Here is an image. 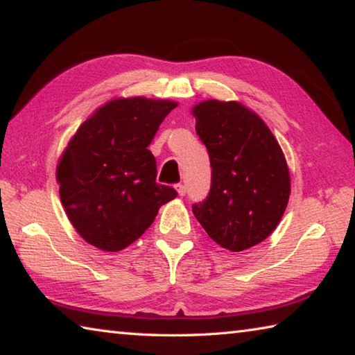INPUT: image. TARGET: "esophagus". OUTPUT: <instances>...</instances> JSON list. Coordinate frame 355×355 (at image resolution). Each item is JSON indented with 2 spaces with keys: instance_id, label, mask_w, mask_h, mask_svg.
<instances>
[{
  "instance_id": "34e87169",
  "label": "esophagus",
  "mask_w": 355,
  "mask_h": 355,
  "mask_svg": "<svg viewBox=\"0 0 355 355\" xmlns=\"http://www.w3.org/2000/svg\"><path fill=\"white\" fill-rule=\"evenodd\" d=\"M175 188H177L178 196H184V194H186V186H184L183 183H178V184L175 186Z\"/></svg>"
}]
</instances>
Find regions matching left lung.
<instances>
[{"mask_svg":"<svg viewBox=\"0 0 355 355\" xmlns=\"http://www.w3.org/2000/svg\"><path fill=\"white\" fill-rule=\"evenodd\" d=\"M192 116L211 164V188L192 213L220 248H254L275 230L290 199L284 152L268 125L238 101H202Z\"/></svg>","mask_w":355,"mask_h":355,"instance_id":"8db88e82","label":"left lung"}]
</instances>
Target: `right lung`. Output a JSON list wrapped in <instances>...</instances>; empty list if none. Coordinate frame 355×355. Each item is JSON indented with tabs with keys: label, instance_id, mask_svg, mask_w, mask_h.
<instances>
[{
	"label": "right lung",
	"instance_id": "add662e5",
	"mask_svg": "<svg viewBox=\"0 0 355 355\" xmlns=\"http://www.w3.org/2000/svg\"><path fill=\"white\" fill-rule=\"evenodd\" d=\"M175 101L116 98L81 123L59 159V196L84 241L122 250L152 225L161 205L177 197L156 183L147 148Z\"/></svg>",
	"mask_w": 355,
	"mask_h": 355
}]
</instances>
